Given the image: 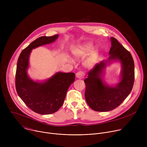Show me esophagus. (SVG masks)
<instances>
[{
    "label": "esophagus",
    "instance_id": "obj_1",
    "mask_svg": "<svg viewBox=\"0 0 147 147\" xmlns=\"http://www.w3.org/2000/svg\"><path fill=\"white\" fill-rule=\"evenodd\" d=\"M76 77L78 78L82 79V78H84V77H85V74L83 71H78L76 73Z\"/></svg>",
    "mask_w": 147,
    "mask_h": 147
}]
</instances>
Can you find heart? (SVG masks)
Here are the masks:
<instances>
[{
  "label": "heart",
  "mask_w": 147,
  "mask_h": 147,
  "mask_svg": "<svg viewBox=\"0 0 147 147\" xmlns=\"http://www.w3.org/2000/svg\"><path fill=\"white\" fill-rule=\"evenodd\" d=\"M92 44L87 42L84 44H82L72 49L71 52L73 55L76 59H81L87 56L89 54V53L92 51ZM98 49L95 48L94 49H93L89 57L83 63V64L85 67L87 68H91L95 65L98 57ZM70 61L73 62L72 60H70Z\"/></svg>",
  "instance_id": "obj_1"
}]
</instances>
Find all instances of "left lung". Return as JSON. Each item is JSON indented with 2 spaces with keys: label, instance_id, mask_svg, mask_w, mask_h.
I'll return each instance as SVG.
<instances>
[{
  "label": "left lung",
  "instance_id": "obj_1",
  "mask_svg": "<svg viewBox=\"0 0 147 147\" xmlns=\"http://www.w3.org/2000/svg\"><path fill=\"white\" fill-rule=\"evenodd\" d=\"M111 48L108 60L95 65L84 80L85 98L89 107L97 112L112 111L124 101L131 92L134 81V63L133 57L118 40L111 38ZM119 60L122 67L121 80L115 87L107 85L101 75L108 62Z\"/></svg>",
  "mask_w": 147,
  "mask_h": 147
}]
</instances>
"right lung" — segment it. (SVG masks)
<instances>
[{"mask_svg": "<svg viewBox=\"0 0 147 147\" xmlns=\"http://www.w3.org/2000/svg\"><path fill=\"white\" fill-rule=\"evenodd\" d=\"M58 35L40 36L23 49L18 59L16 73V88L20 98L34 112L49 115L57 111L64 102L69 87L75 80L74 73L57 72L43 82L32 80L27 74L29 57L33 49L49 44Z\"/></svg>", "mask_w": 147, "mask_h": 147, "instance_id": "right-lung-1", "label": "right lung"}]
</instances>
